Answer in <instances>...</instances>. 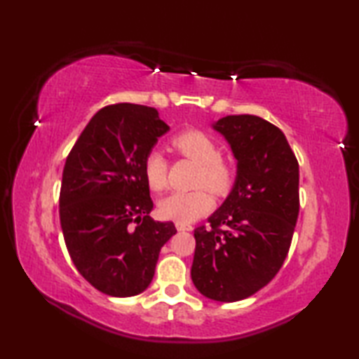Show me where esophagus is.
Returning <instances> with one entry per match:
<instances>
[{
	"mask_svg": "<svg viewBox=\"0 0 359 359\" xmlns=\"http://www.w3.org/2000/svg\"><path fill=\"white\" fill-rule=\"evenodd\" d=\"M175 228H177V231H191L193 229L191 224L182 223V222H175Z\"/></svg>",
	"mask_w": 359,
	"mask_h": 359,
	"instance_id": "esophagus-1",
	"label": "esophagus"
}]
</instances>
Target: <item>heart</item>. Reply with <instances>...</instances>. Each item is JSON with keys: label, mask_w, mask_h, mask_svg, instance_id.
Instances as JSON below:
<instances>
[{"label": "heart", "mask_w": 359, "mask_h": 359, "mask_svg": "<svg viewBox=\"0 0 359 359\" xmlns=\"http://www.w3.org/2000/svg\"><path fill=\"white\" fill-rule=\"evenodd\" d=\"M171 145L180 156L198 163L191 191H175L158 203V212L166 220L190 223L208 214L214 205L210 190L226 194L234 185V163L220 155V147L208 133L201 130H182L171 137ZM142 171L151 191H161L168 184L169 163L158 149H151L144 156ZM206 188L204 189L203 187Z\"/></svg>", "instance_id": "heart-1"}]
</instances>
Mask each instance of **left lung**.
Listing matches in <instances>:
<instances>
[{"mask_svg": "<svg viewBox=\"0 0 359 359\" xmlns=\"http://www.w3.org/2000/svg\"><path fill=\"white\" fill-rule=\"evenodd\" d=\"M238 158V177L222 208L194 229L191 280L205 297L234 302L280 271L299 214V165L283 133L250 114L214 125Z\"/></svg>", "mask_w": 359, "mask_h": 359, "instance_id": "left-lung-1", "label": "left lung"}]
</instances>
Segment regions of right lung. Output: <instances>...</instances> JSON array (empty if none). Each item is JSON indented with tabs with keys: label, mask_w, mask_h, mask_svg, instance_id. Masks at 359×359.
<instances>
[{
	"label": "right lung",
	"mask_w": 359,
	"mask_h": 359,
	"mask_svg": "<svg viewBox=\"0 0 359 359\" xmlns=\"http://www.w3.org/2000/svg\"><path fill=\"white\" fill-rule=\"evenodd\" d=\"M169 130L155 107L100 109L72 145L60 188V223L72 263L109 296L142 293L161 247L177 233L155 222L144 156Z\"/></svg>",
	"instance_id": "obj_1"
}]
</instances>
